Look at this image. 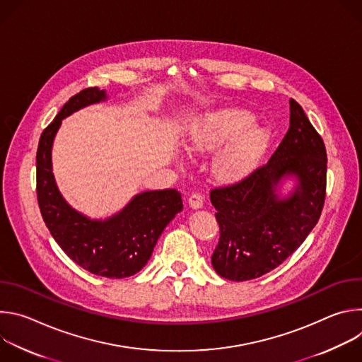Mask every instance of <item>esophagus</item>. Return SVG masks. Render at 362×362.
Wrapping results in <instances>:
<instances>
[{
  "label": "esophagus",
  "instance_id": "esophagus-1",
  "mask_svg": "<svg viewBox=\"0 0 362 362\" xmlns=\"http://www.w3.org/2000/svg\"><path fill=\"white\" fill-rule=\"evenodd\" d=\"M203 200H204V197L200 192H193L189 197V206L193 209H199L203 206Z\"/></svg>",
  "mask_w": 362,
  "mask_h": 362
}]
</instances>
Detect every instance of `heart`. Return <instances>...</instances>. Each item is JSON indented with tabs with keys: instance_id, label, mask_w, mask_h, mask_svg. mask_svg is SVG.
<instances>
[{
	"instance_id": "obj_1",
	"label": "heart",
	"mask_w": 362,
	"mask_h": 362,
	"mask_svg": "<svg viewBox=\"0 0 362 362\" xmlns=\"http://www.w3.org/2000/svg\"><path fill=\"white\" fill-rule=\"evenodd\" d=\"M252 122V115L245 110H222L214 113L196 126L190 134V144L199 151L215 150L236 137ZM267 140L268 134L262 127L248 129L221 154L215 165L216 175L223 179L243 176L259 158Z\"/></svg>"
}]
</instances>
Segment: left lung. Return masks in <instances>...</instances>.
Wrapping results in <instances>:
<instances>
[{"label": "left lung", "mask_w": 362, "mask_h": 362, "mask_svg": "<svg viewBox=\"0 0 362 362\" xmlns=\"http://www.w3.org/2000/svg\"><path fill=\"white\" fill-rule=\"evenodd\" d=\"M289 129L265 165L239 182L216 186L219 242L214 269L229 281H249L278 268L318 223L327 196V150L299 103L289 100ZM295 174L300 186L278 199L274 186Z\"/></svg>", "instance_id": "left-lung-1"}]
</instances>
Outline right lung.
<instances>
[{"mask_svg":"<svg viewBox=\"0 0 362 362\" xmlns=\"http://www.w3.org/2000/svg\"><path fill=\"white\" fill-rule=\"evenodd\" d=\"M105 98V91L97 87L84 88L44 129L35 158L37 200L45 226L71 261L94 275L117 279L137 274L147 264L163 229L183 209V202L176 189L144 192L105 222L90 221L66 203L51 172V144L66 116Z\"/></svg>","mask_w":362,"mask_h":362,"instance_id":"1","label":"right lung"}]
</instances>
